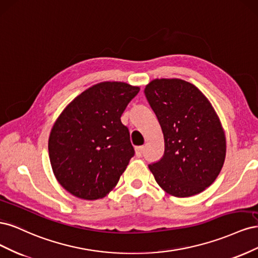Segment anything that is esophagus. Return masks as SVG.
Here are the masks:
<instances>
[{"mask_svg":"<svg viewBox=\"0 0 258 258\" xmlns=\"http://www.w3.org/2000/svg\"><path fill=\"white\" fill-rule=\"evenodd\" d=\"M143 151H144V146H137L136 147V155L138 156V157H141L143 154Z\"/></svg>","mask_w":258,"mask_h":258,"instance_id":"1","label":"esophagus"}]
</instances>
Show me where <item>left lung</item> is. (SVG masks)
Returning <instances> with one entry per match:
<instances>
[{"label": "left lung", "instance_id": "1", "mask_svg": "<svg viewBox=\"0 0 258 258\" xmlns=\"http://www.w3.org/2000/svg\"><path fill=\"white\" fill-rule=\"evenodd\" d=\"M144 93L165 138V154L148 166L156 182L175 197L204 191L220 174L226 156L214 108L196 86L177 79L152 81Z\"/></svg>", "mask_w": 258, "mask_h": 258}]
</instances>
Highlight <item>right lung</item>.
<instances>
[{"mask_svg":"<svg viewBox=\"0 0 258 258\" xmlns=\"http://www.w3.org/2000/svg\"><path fill=\"white\" fill-rule=\"evenodd\" d=\"M139 91L126 83L97 84L76 97L54 122L48 140L51 168L73 196L103 198L118 183L135 156L120 117Z\"/></svg>","mask_w":258,"mask_h":258,"instance_id":"add662e5","label":"right lung"}]
</instances>
